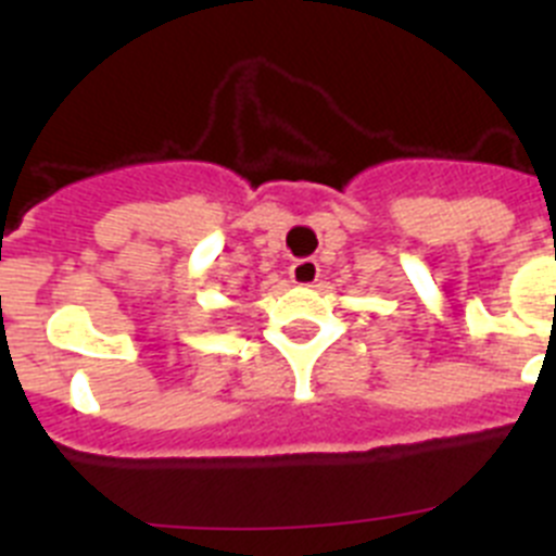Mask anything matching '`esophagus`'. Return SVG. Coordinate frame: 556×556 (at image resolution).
<instances>
[{"instance_id":"34e87169","label":"esophagus","mask_w":556,"mask_h":556,"mask_svg":"<svg viewBox=\"0 0 556 556\" xmlns=\"http://www.w3.org/2000/svg\"><path fill=\"white\" fill-rule=\"evenodd\" d=\"M289 278H292L298 287H312V283H317V278H320V264L314 262V258H301V262H294L292 267H289Z\"/></svg>"}]
</instances>
